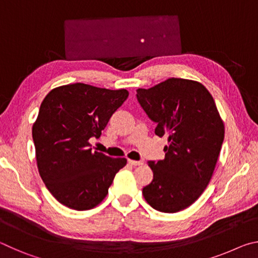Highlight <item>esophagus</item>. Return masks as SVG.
Returning a JSON list of instances; mask_svg holds the SVG:
<instances>
[{
    "label": "esophagus",
    "mask_w": 258,
    "mask_h": 258,
    "mask_svg": "<svg viewBox=\"0 0 258 258\" xmlns=\"http://www.w3.org/2000/svg\"><path fill=\"white\" fill-rule=\"evenodd\" d=\"M127 163H128L131 166H139V165H142L143 161H141V160H132V159H128Z\"/></svg>",
    "instance_id": "esophagus-1"
}]
</instances>
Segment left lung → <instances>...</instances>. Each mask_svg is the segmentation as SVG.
Returning <instances> with one entry per match:
<instances>
[{"label":"left lung","mask_w":258,"mask_h":258,"mask_svg":"<svg viewBox=\"0 0 258 258\" xmlns=\"http://www.w3.org/2000/svg\"><path fill=\"white\" fill-rule=\"evenodd\" d=\"M137 98L155 121L156 135H167L163 160L148 161L154 180L142 195L156 211L176 213L197 200L211 181L224 140V124L208 90L198 82L168 78Z\"/></svg>","instance_id":"obj_1"}]
</instances>
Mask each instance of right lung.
Wrapping results in <instances>:
<instances>
[{
  "label": "right lung",
  "instance_id": "1",
  "mask_svg": "<svg viewBox=\"0 0 258 258\" xmlns=\"http://www.w3.org/2000/svg\"><path fill=\"white\" fill-rule=\"evenodd\" d=\"M127 97L124 89L75 83L55 87L43 100L33 141L40 175L60 204L87 211L106 198L126 159L92 151L89 140L101 135Z\"/></svg>",
  "mask_w": 258,
  "mask_h": 258
}]
</instances>
